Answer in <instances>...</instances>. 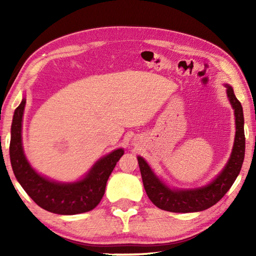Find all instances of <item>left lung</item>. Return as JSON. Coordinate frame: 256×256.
I'll use <instances>...</instances> for the list:
<instances>
[{
  "label": "left lung",
  "instance_id": "left-lung-1",
  "mask_svg": "<svg viewBox=\"0 0 256 256\" xmlns=\"http://www.w3.org/2000/svg\"><path fill=\"white\" fill-rule=\"evenodd\" d=\"M226 94L236 116V138L229 162L214 180L206 186L194 189H172L162 182L150 170L143 157L138 156V166L145 192L156 206L170 212H198L210 208L228 192L236 182L244 160L246 135H244L243 108L236 99L232 86L226 84Z\"/></svg>",
  "mask_w": 256,
  "mask_h": 256
}]
</instances>
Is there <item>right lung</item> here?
Masks as SVG:
<instances>
[{"mask_svg": "<svg viewBox=\"0 0 256 256\" xmlns=\"http://www.w3.org/2000/svg\"><path fill=\"white\" fill-rule=\"evenodd\" d=\"M25 103L23 99L16 108L10 128V158L18 182L40 208L52 214H78L94 209L104 194L108 177L124 154L123 148L103 156L81 180L69 184L50 180L32 170L24 155L22 121Z\"/></svg>", "mask_w": 256, "mask_h": 256, "instance_id": "right-lung-1", "label": "right lung"}]
</instances>
